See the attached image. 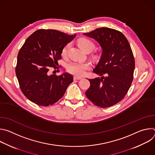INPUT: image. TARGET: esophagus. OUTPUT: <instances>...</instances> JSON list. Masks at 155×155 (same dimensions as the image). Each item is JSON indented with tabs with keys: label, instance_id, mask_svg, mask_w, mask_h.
Listing matches in <instances>:
<instances>
[{
	"label": "esophagus",
	"instance_id": "esophagus-1",
	"mask_svg": "<svg viewBox=\"0 0 155 155\" xmlns=\"http://www.w3.org/2000/svg\"><path fill=\"white\" fill-rule=\"evenodd\" d=\"M80 79H81V77H74V80H80Z\"/></svg>",
	"mask_w": 155,
	"mask_h": 155
}]
</instances>
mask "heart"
<instances>
[{
	"mask_svg": "<svg viewBox=\"0 0 155 155\" xmlns=\"http://www.w3.org/2000/svg\"><path fill=\"white\" fill-rule=\"evenodd\" d=\"M78 45L80 47L85 51L88 50H93L95 48L94 43L90 39L87 38H81L78 40ZM71 44L67 43L63 47L61 51L62 56H65L68 54V51L70 48ZM91 68V64L89 62H71L67 65V71L76 76L81 77L86 74V71L90 69Z\"/></svg>",
	"mask_w": 155,
	"mask_h": 155,
	"instance_id": "1",
	"label": "heart"
}]
</instances>
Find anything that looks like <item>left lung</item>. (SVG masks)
<instances>
[{"mask_svg": "<svg viewBox=\"0 0 155 155\" xmlns=\"http://www.w3.org/2000/svg\"><path fill=\"white\" fill-rule=\"evenodd\" d=\"M83 34L101 45L102 56L93 72L105 75L89 79L90 86L85 94L97 107H111L124 97L133 80L135 60L132 51L126 37L117 30L101 28Z\"/></svg>", "mask_w": 155, "mask_h": 155, "instance_id": "left-lung-1", "label": "left lung"}]
</instances>
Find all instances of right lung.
Returning <instances> with one entry per match:
<instances>
[{
    "instance_id": "obj_1",
    "label": "right lung",
    "mask_w": 155,
    "mask_h": 155,
    "mask_svg": "<svg viewBox=\"0 0 155 155\" xmlns=\"http://www.w3.org/2000/svg\"><path fill=\"white\" fill-rule=\"evenodd\" d=\"M75 35L39 29L26 39L18 54L15 72L21 91L31 102L47 107L64 96L73 76L68 73L50 75L48 71L58 68L62 49Z\"/></svg>"
}]
</instances>
